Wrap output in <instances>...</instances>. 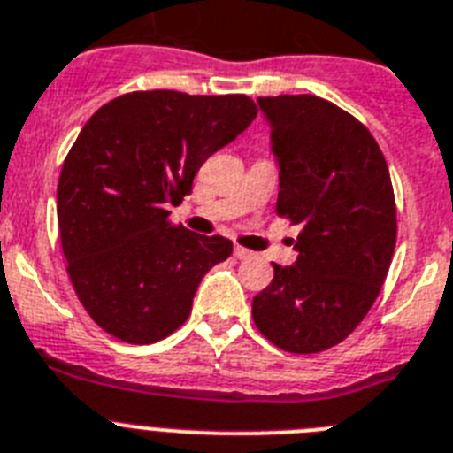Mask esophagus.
Here are the masks:
<instances>
[{
    "label": "esophagus",
    "instance_id": "esophagus-1",
    "mask_svg": "<svg viewBox=\"0 0 453 453\" xmlns=\"http://www.w3.org/2000/svg\"><path fill=\"white\" fill-rule=\"evenodd\" d=\"M234 257H237V260H250V257H253V250L242 249V246H234Z\"/></svg>",
    "mask_w": 453,
    "mask_h": 453
}]
</instances>
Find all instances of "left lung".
<instances>
[{
	"mask_svg": "<svg viewBox=\"0 0 453 453\" xmlns=\"http://www.w3.org/2000/svg\"><path fill=\"white\" fill-rule=\"evenodd\" d=\"M279 168L276 211L299 226L297 260L253 297L260 334L295 355L341 343L389 272L396 204L373 135L320 96L257 98Z\"/></svg>",
	"mask_w": 453,
	"mask_h": 453,
	"instance_id": "obj_1",
	"label": "left lung"
}]
</instances>
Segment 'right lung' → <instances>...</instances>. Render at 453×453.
<instances>
[{
    "label": "right lung",
    "mask_w": 453,
    "mask_h": 453,
    "mask_svg": "<svg viewBox=\"0 0 453 453\" xmlns=\"http://www.w3.org/2000/svg\"><path fill=\"white\" fill-rule=\"evenodd\" d=\"M249 96L133 91L96 110L64 161L57 220L75 295L91 320L133 345L191 315L209 269L233 242L170 223L209 156L256 119Z\"/></svg>",
    "instance_id": "1"
}]
</instances>
